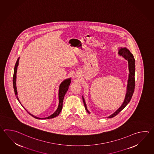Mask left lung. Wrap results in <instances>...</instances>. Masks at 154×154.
Masks as SVG:
<instances>
[{"instance_id": "obj_1", "label": "left lung", "mask_w": 154, "mask_h": 154, "mask_svg": "<svg viewBox=\"0 0 154 154\" xmlns=\"http://www.w3.org/2000/svg\"><path fill=\"white\" fill-rule=\"evenodd\" d=\"M118 54L119 56L122 57L124 59L128 61V63L129 73L128 79L127 82V91H126V95L125 97L124 101L123 102L122 104L119 108L116 110L114 113L111 114V115L107 117V118H112L116 116L119 112L125 107L128 104L129 101L132 97V95L133 94L135 88V59L131 51L126 47L119 48V49ZM82 99L83 101V103L85 105V109L88 113H90V112L88 111L87 107L85 104V99L83 96L82 95Z\"/></svg>"}]
</instances>
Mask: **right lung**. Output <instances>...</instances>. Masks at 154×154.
Returning a JSON list of instances; mask_svg holds the SVG:
<instances>
[{
	"mask_svg": "<svg viewBox=\"0 0 154 154\" xmlns=\"http://www.w3.org/2000/svg\"><path fill=\"white\" fill-rule=\"evenodd\" d=\"M19 59H20V57L17 59L16 64L15 65V67H14V75H13V87H14V91H15V95H16V98H17V100L19 101V103L22 105V104H21L20 101L19 100V97H18V96H17V88H16V73H17V67H18V65H19ZM71 78L66 79L63 80V81L61 82L60 85H59V94H58V95H59V105H58L57 110L51 115H50V116H49L48 117L39 118V117H37L36 116H34L33 115H32L31 113H29V112H28L26 110V109H25V110L27 111V112L31 116L33 117L34 118L36 119H53V118H54V117L58 116L59 115V113L61 112V110L63 109V98H64V97H65V95L66 94V92L67 91L68 89H69V85H70V83H71ZM23 107H24L23 106Z\"/></svg>",
	"mask_w": 154,
	"mask_h": 154,
	"instance_id": "obj_1",
	"label": "right lung"
}]
</instances>
